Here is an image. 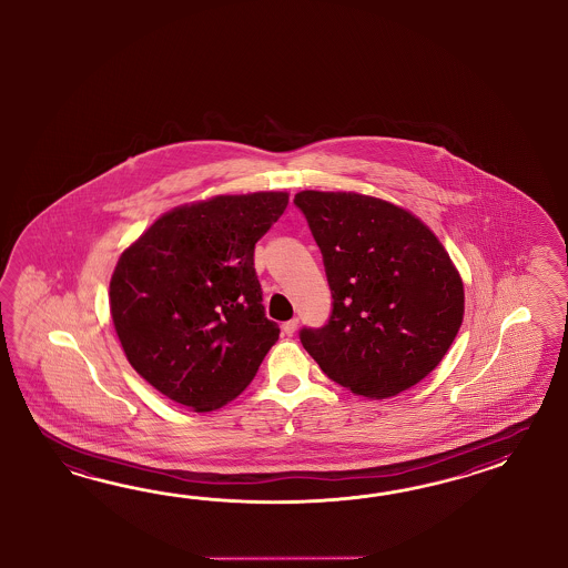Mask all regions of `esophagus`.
I'll return each mask as SVG.
<instances>
[{"instance_id":"obj_1","label":"esophagus","mask_w":568,"mask_h":568,"mask_svg":"<svg viewBox=\"0 0 568 568\" xmlns=\"http://www.w3.org/2000/svg\"><path fill=\"white\" fill-rule=\"evenodd\" d=\"M297 318H292V321H287V323H283V335H287V337H293L295 335V331H297Z\"/></svg>"}]
</instances>
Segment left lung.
I'll list each match as a JSON object with an SVG mask.
<instances>
[{
    "label": "left lung",
    "instance_id": "obj_1",
    "mask_svg": "<svg viewBox=\"0 0 568 568\" xmlns=\"http://www.w3.org/2000/svg\"><path fill=\"white\" fill-rule=\"evenodd\" d=\"M323 252L333 314L302 345L335 383L395 397L436 368L459 333L465 292L445 245L414 213L357 192L293 200Z\"/></svg>",
    "mask_w": 568,
    "mask_h": 568
}]
</instances>
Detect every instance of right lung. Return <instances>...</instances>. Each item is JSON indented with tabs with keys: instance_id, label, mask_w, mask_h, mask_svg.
<instances>
[{
	"instance_id": "add662e5",
	"label": "right lung",
	"mask_w": 568,
	"mask_h": 568,
	"mask_svg": "<svg viewBox=\"0 0 568 568\" xmlns=\"http://www.w3.org/2000/svg\"><path fill=\"white\" fill-rule=\"evenodd\" d=\"M287 192L223 194L159 216L128 245L109 307L130 366L199 414L235 399L278 338L264 316L254 245Z\"/></svg>"
}]
</instances>
